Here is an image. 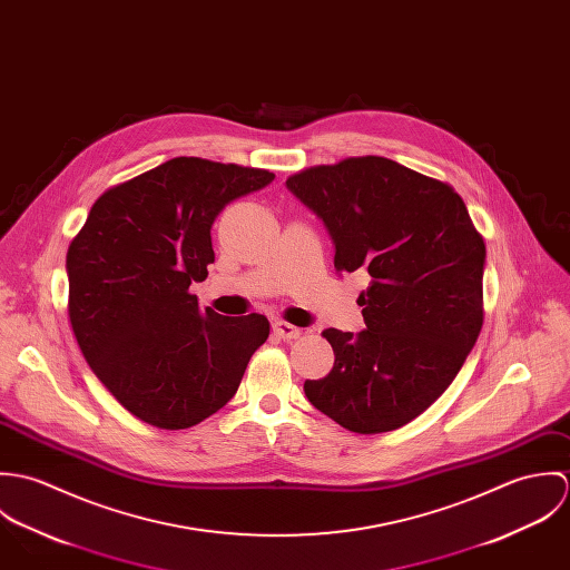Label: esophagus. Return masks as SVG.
I'll list each match as a JSON object with an SVG mask.
<instances>
[{"mask_svg": "<svg viewBox=\"0 0 570 570\" xmlns=\"http://www.w3.org/2000/svg\"><path fill=\"white\" fill-rule=\"evenodd\" d=\"M274 333L281 337V340H296L298 335H301V328L298 326L289 325V323H283V321H278V323H274Z\"/></svg>", "mask_w": 570, "mask_h": 570, "instance_id": "esophagus-1", "label": "esophagus"}]
</instances>
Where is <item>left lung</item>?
I'll return each mask as SVG.
<instances>
[{
    "instance_id": "1",
    "label": "left lung",
    "mask_w": 570,
    "mask_h": 570,
    "mask_svg": "<svg viewBox=\"0 0 570 570\" xmlns=\"http://www.w3.org/2000/svg\"><path fill=\"white\" fill-rule=\"evenodd\" d=\"M287 188L335 245L337 272L366 269L357 335L325 328L335 362L307 400L357 434L391 432L454 382L483 326L485 242L445 181L380 156L305 168Z\"/></svg>"
}]
</instances>
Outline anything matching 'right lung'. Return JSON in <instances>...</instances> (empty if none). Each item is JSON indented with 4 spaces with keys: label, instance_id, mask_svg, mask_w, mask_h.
Wrapping results in <instances>:
<instances>
[{
    "label": "right lung",
    "instance_id": "right-lung-1",
    "mask_svg": "<svg viewBox=\"0 0 570 570\" xmlns=\"http://www.w3.org/2000/svg\"><path fill=\"white\" fill-rule=\"evenodd\" d=\"M274 173L173 158L105 190L68 247V314L105 389L140 421L184 430L226 406L252 353L261 314L199 309L188 292L215 261L210 228L237 197Z\"/></svg>",
    "mask_w": 570,
    "mask_h": 570
}]
</instances>
